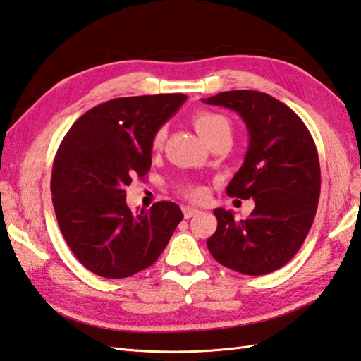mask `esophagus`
<instances>
[{
    "instance_id": "esophagus-1",
    "label": "esophagus",
    "mask_w": 361,
    "mask_h": 361,
    "mask_svg": "<svg viewBox=\"0 0 361 361\" xmlns=\"http://www.w3.org/2000/svg\"><path fill=\"white\" fill-rule=\"evenodd\" d=\"M199 213H200V211L192 208V207H183V214H185L186 219H190V217L199 214Z\"/></svg>"
}]
</instances>
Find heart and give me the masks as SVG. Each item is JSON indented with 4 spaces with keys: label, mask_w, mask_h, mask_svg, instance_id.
I'll use <instances>...</instances> for the list:
<instances>
[{
    "label": "heart",
    "mask_w": 361,
    "mask_h": 361,
    "mask_svg": "<svg viewBox=\"0 0 361 361\" xmlns=\"http://www.w3.org/2000/svg\"><path fill=\"white\" fill-rule=\"evenodd\" d=\"M192 122H194L195 130L199 131L200 136L207 140L208 144L219 136L231 133L230 120L224 114H221V112H216L211 109L197 111L192 117ZM164 137H166L164 128H159L157 133H154L153 140H152L153 148H157V150L161 148L162 142H164ZM186 194L190 197V199H202L203 190L200 188H188Z\"/></svg>",
    "instance_id": "1"
}]
</instances>
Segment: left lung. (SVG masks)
Returning <instances> with one entry per match:
<instances>
[{
	"label": "left lung",
	"instance_id": "1",
	"mask_svg": "<svg viewBox=\"0 0 361 361\" xmlns=\"http://www.w3.org/2000/svg\"><path fill=\"white\" fill-rule=\"evenodd\" d=\"M203 102L236 111L245 122L249 150L227 194L255 200L245 219L214 209L217 230L208 250L228 269L271 274L299 252L314 221L321 194L314 140L291 108L264 92H221Z\"/></svg>",
	"mask_w": 361,
	"mask_h": 361
}]
</instances>
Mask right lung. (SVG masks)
Masks as SVG:
<instances>
[{"instance_id": "add662e5", "label": "right lung", "mask_w": 361, "mask_h": 361, "mask_svg": "<svg viewBox=\"0 0 361 361\" xmlns=\"http://www.w3.org/2000/svg\"><path fill=\"white\" fill-rule=\"evenodd\" d=\"M186 98H114L82 114L62 139L51 172L53 207L70 250L90 272L126 279L147 269L183 221L173 202L134 216L125 189L150 171L154 133Z\"/></svg>"}]
</instances>
